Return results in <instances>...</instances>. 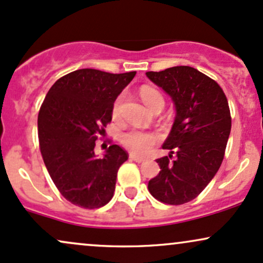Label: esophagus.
Masks as SVG:
<instances>
[{
  "instance_id": "esophagus-1",
  "label": "esophagus",
  "mask_w": 263,
  "mask_h": 263,
  "mask_svg": "<svg viewBox=\"0 0 263 263\" xmlns=\"http://www.w3.org/2000/svg\"><path fill=\"white\" fill-rule=\"evenodd\" d=\"M129 158H131L132 161H135V162H137V163H142V162L146 161V159H144V158L136 156V155H134V153H131V155H129Z\"/></svg>"
}]
</instances>
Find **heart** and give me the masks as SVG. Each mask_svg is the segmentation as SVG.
Here are the masks:
<instances>
[{"instance_id": "b5f03b06", "label": "heart", "mask_w": 263, "mask_h": 263, "mask_svg": "<svg viewBox=\"0 0 263 263\" xmlns=\"http://www.w3.org/2000/svg\"><path fill=\"white\" fill-rule=\"evenodd\" d=\"M140 96L142 101L146 104L147 107H152L157 102H163V96L158 90L153 89L151 86H142L140 89ZM122 104V96H119L115 101L112 107V114L115 117L120 115ZM157 135L152 132L142 131V129H129L121 135V142L126 148L132 151V152L137 153V155H147L151 149H152L153 144L157 141Z\"/></svg>"}]
</instances>
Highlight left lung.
I'll use <instances>...</instances> for the list:
<instances>
[{
  "instance_id": "left-lung-1",
  "label": "left lung",
  "mask_w": 263,
  "mask_h": 263,
  "mask_svg": "<svg viewBox=\"0 0 263 263\" xmlns=\"http://www.w3.org/2000/svg\"><path fill=\"white\" fill-rule=\"evenodd\" d=\"M146 75L171 96L176 110L162 146L171 152L156 159L161 171L148 182V190L162 203H188L215 177L224 159L231 131L228 99L216 81L192 66H173Z\"/></svg>"
}]
</instances>
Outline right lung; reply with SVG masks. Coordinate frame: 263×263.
<instances>
[{"instance_id":"obj_1","label":"right lung","mask_w":263,"mask_h":263,"mask_svg":"<svg viewBox=\"0 0 263 263\" xmlns=\"http://www.w3.org/2000/svg\"><path fill=\"white\" fill-rule=\"evenodd\" d=\"M135 75L79 69L57 80L45 96L38 114L39 147L50 178L71 204L96 209L114 197L117 171L128 155L117 144L102 157L93 148L112 119L115 100Z\"/></svg>"}]
</instances>
